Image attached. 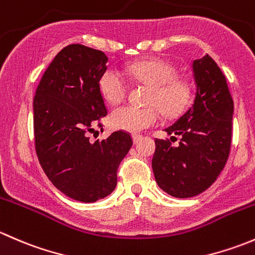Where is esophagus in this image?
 Wrapping results in <instances>:
<instances>
[{
  "label": "esophagus",
  "instance_id": "esophagus-1",
  "mask_svg": "<svg viewBox=\"0 0 255 255\" xmlns=\"http://www.w3.org/2000/svg\"><path fill=\"white\" fill-rule=\"evenodd\" d=\"M132 138H133V142H134V144H137L138 142H140V140L143 139V135H140V134H133Z\"/></svg>",
  "mask_w": 255,
  "mask_h": 255
}]
</instances>
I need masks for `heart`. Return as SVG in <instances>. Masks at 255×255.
I'll return each instance as SVG.
<instances>
[{"mask_svg":"<svg viewBox=\"0 0 255 255\" xmlns=\"http://www.w3.org/2000/svg\"><path fill=\"white\" fill-rule=\"evenodd\" d=\"M128 73L134 79L153 86L148 97V104L151 106L125 105L115 109L109 117V123L113 129L130 133L140 132L160 121V110L168 117H174L189 105L191 87L187 81L176 78L175 68L168 61L161 59L137 61L128 66ZM99 90L105 101L117 105L125 100L128 85L125 76L117 69L109 68L100 76Z\"/></svg>","mask_w":255,"mask_h":255,"instance_id":"obj_1","label":"heart"}]
</instances>
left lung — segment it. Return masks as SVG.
<instances>
[{
    "label": "left lung",
    "instance_id": "8db88e82",
    "mask_svg": "<svg viewBox=\"0 0 255 255\" xmlns=\"http://www.w3.org/2000/svg\"><path fill=\"white\" fill-rule=\"evenodd\" d=\"M194 104L165 128L179 144L155 139L151 168L158 186L179 199L208 189L227 163L232 138L233 100L227 81L208 54L192 61ZM175 138V137H173Z\"/></svg>",
    "mask_w": 255,
    "mask_h": 255
}]
</instances>
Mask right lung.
Instances as JSON below:
<instances>
[{
  "label": "right lung",
  "mask_w": 255,
  "mask_h": 255,
  "mask_svg": "<svg viewBox=\"0 0 255 255\" xmlns=\"http://www.w3.org/2000/svg\"><path fill=\"white\" fill-rule=\"evenodd\" d=\"M109 58L81 44L61 49L33 100L38 159L51 184L76 201L95 202L117 185V169L133 140L123 130L91 143L89 134L107 115L99 79Z\"/></svg>",
  "instance_id": "add662e5"
}]
</instances>
